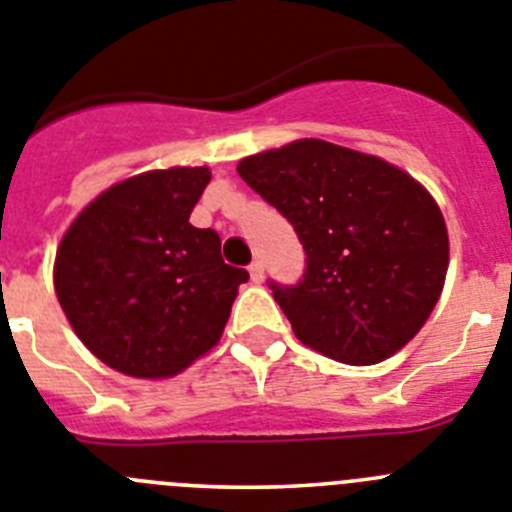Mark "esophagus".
Here are the masks:
<instances>
[{
  "mask_svg": "<svg viewBox=\"0 0 512 512\" xmlns=\"http://www.w3.org/2000/svg\"><path fill=\"white\" fill-rule=\"evenodd\" d=\"M250 278H252V281H255V283L262 281V262H260V260H255V262H252V265H250Z\"/></svg>",
  "mask_w": 512,
  "mask_h": 512,
  "instance_id": "obj_1",
  "label": "esophagus"
}]
</instances>
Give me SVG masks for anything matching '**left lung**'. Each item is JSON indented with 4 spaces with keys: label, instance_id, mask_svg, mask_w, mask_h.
<instances>
[{
    "label": "left lung",
    "instance_id": "obj_1",
    "mask_svg": "<svg viewBox=\"0 0 512 512\" xmlns=\"http://www.w3.org/2000/svg\"><path fill=\"white\" fill-rule=\"evenodd\" d=\"M237 170L304 244L299 281H268L304 345L371 366L420 332L448 270L441 208L420 182L319 139L262 151Z\"/></svg>",
    "mask_w": 512,
    "mask_h": 512
}]
</instances>
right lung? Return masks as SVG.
I'll return each mask as SVG.
<instances>
[{
	"label": "right lung",
	"mask_w": 512,
	"mask_h": 512,
	"mask_svg": "<svg viewBox=\"0 0 512 512\" xmlns=\"http://www.w3.org/2000/svg\"><path fill=\"white\" fill-rule=\"evenodd\" d=\"M206 167L123 180L95 198L61 239L53 286L79 340L115 371L164 379L219 342L244 268L221 237L190 224Z\"/></svg>",
	"instance_id": "1"
}]
</instances>
